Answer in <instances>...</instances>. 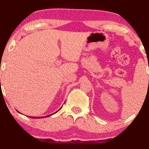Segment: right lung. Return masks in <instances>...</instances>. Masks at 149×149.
Listing matches in <instances>:
<instances>
[{"label":"right lung","instance_id":"1","mask_svg":"<svg viewBox=\"0 0 149 149\" xmlns=\"http://www.w3.org/2000/svg\"><path fill=\"white\" fill-rule=\"evenodd\" d=\"M59 110H60V109H59ZM59 110H58L57 111H56L55 113H52V114H51V115H48V116H44V117H31V116H29L30 118H46V117H49V116H52V115H53V114H54V113H56L57 112H58L59 111Z\"/></svg>","mask_w":149,"mask_h":149}]
</instances>
